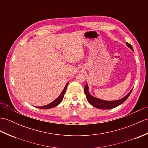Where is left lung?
Returning <instances> with one entry per match:
<instances>
[{
    "label": "left lung",
    "instance_id": "1",
    "mask_svg": "<svg viewBox=\"0 0 148 148\" xmlns=\"http://www.w3.org/2000/svg\"><path fill=\"white\" fill-rule=\"evenodd\" d=\"M127 45L129 47L130 49L133 50V48L132 45L129 43H127ZM134 51V50H133ZM132 90L130 91L129 93L125 97H123V98L119 99V100H116V101H105V100H102V99H98V98H96L95 97L91 96L90 92H89L88 91V86L87 83L86 84V86L84 87V93L86 96V98L88 102L92 105L95 106V107L99 108V109H103V110H106V109H112L113 108H115L116 106L121 105L129 97V95L131 93Z\"/></svg>",
    "mask_w": 148,
    "mask_h": 148
}]
</instances>
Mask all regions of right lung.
Segmentation results:
<instances>
[{
	"label": "right lung",
	"instance_id": "right-lung-1",
	"mask_svg": "<svg viewBox=\"0 0 148 148\" xmlns=\"http://www.w3.org/2000/svg\"><path fill=\"white\" fill-rule=\"evenodd\" d=\"M68 84H69V82L66 85V86H65V88H64V90L62 91V92H61V94L60 95L59 97H58L56 99V100H54L53 101L50 103L49 104V105H45V106H38L37 108H41V109H49V108H51L55 107V106H57L58 104H60V103L62 102V101L63 98H64L65 92H66V89H67Z\"/></svg>",
	"mask_w": 148,
	"mask_h": 148
}]
</instances>
